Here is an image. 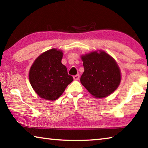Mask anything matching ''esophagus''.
Wrapping results in <instances>:
<instances>
[{"mask_svg":"<svg viewBox=\"0 0 148 148\" xmlns=\"http://www.w3.org/2000/svg\"><path fill=\"white\" fill-rule=\"evenodd\" d=\"M73 78L74 80H78L79 79V74L75 75V76H73Z\"/></svg>","mask_w":148,"mask_h":148,"instance_id":"obj_1","label":"esophagus"}]
</instances>
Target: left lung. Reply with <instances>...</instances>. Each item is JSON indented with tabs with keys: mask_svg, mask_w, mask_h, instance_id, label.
I'll list each match as a JSON object with an SVG mask.
<instances>
[{
	"mask_svg": "<svg viewBox=\"0 0 148 148\" xmlns=\"http://www.w3.org/2000/svg\"><path fill=\"white\" fill-rule=\"evenodd\" d=\"M84 72L82 84L95 98H104L112 93L121 82V74L115 60L106 52H91L82 57Z\"/></svg>",
	"mask_w": 148,
	"mask_h": 148,
	"instance_id": "obj_1",
	"label": "left lung"
}]
</instances>
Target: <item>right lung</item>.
I'll use <instances>...</instances> for the list:
<instances>
[{"label":"right lung","instance_id":"1","mask_svg":"<svg viewBox=\"0 0 148 148\" xmlns=\"http://www.w3.org/2000/svg\"><path fill=\"white\" fill-rule=\"evenodd\" d=\"M62 52L51 49L41 54L31 67L29 81L41 98L55 101L73 81L66 67L62 64Z\"/></svg>","mask_w":148,"mask_h":148}]
</instances>
